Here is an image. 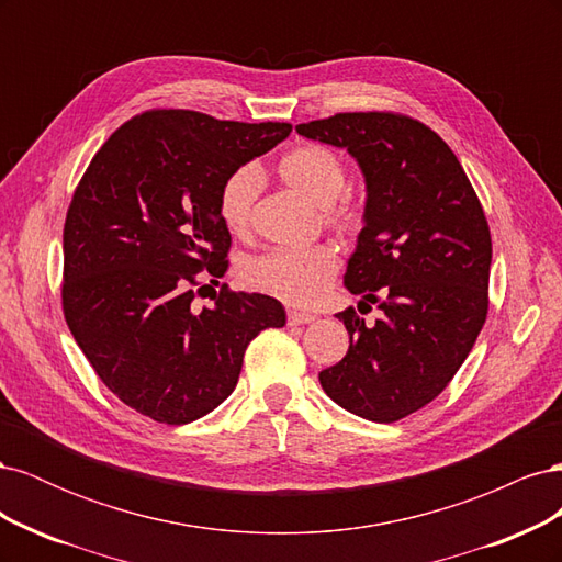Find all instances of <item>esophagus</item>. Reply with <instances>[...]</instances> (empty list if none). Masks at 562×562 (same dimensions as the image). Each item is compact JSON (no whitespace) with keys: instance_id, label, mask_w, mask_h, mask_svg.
Here are the masks:
<instances>
[{"instance_id":"esophagus-1","label":"esophagus","mask_w":562,"mask_h":562,"mask_svg":"<svg viewBox=\"0 0 562 562\" xmlns=\"http://www.w3.org/2000/svg\"><path fill=\"white\" fill-rule=\"evenodd\" d=\"M316 321L314 314H304V312H288V326H307V323Z\"/></svg>"}]
</instances>
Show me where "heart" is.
I'll list each match as a JSON object with an SVG mask.
<instances>
[{
	"label": "heart",
	"mask_w": 562,
	"mask_h": 562,
	"mask_svg": "<svg viewBox=\"0 0 562 562\" xmlns=\"http://www.w3.org/2000/svg\"><path fill=\"white\" fill-rule=\"evenodd\" d=\"M279 176L293 190L323 206V223L337 236L347 241L359 239L366 227V209L342 196L347 168L333 149L316 143L297 145L281 157ZM260 182L258 168L239 166L220 184L215 211L229 234L246 236L250 232ZM337 267V252L326 244L297 250L279 248L246 260L241 267V281L252 291L277 297L291 307H314L328 293Z\"/></svg>",
	"instance_id": "1"
}]
</instances>
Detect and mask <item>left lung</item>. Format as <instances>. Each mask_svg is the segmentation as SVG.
Instances as JSON below:
<instances>
[{"label": "left lung", "instance_id": "obj_1", "mask_svg": "<svg viewBox=\"0 0 562 562\" xmlns=\"http://www.w3.org/2000/svg\"><path fill=\"white\" fill-rule=\"evenodd\" d=\"M347 147L361 164L368 203L345 283L363 295L337 318L349 351L318 380L345 411L391 424L429 405L475 345L490 310L487 217L448 143L401 112H339L297 126Z\"/></svg>", "mask_w": 562, "mask_h": 562}]
</instances>
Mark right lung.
I'll list each match as a JSON object with an SVG mask.
<instances>
[{
    "label": "right lung",
    "mask_w": 562,
    "mask_h": 562,
    "mask_svg": "<svg viewBox=\"0 0 562 562\" xmlns=\"http://www.w3.org/2000/svg\"><path fill=\"white\" fill-rule=\"evenodd\" d=\"M293 131L194 110L135 114L100 147L67 209L63 314L95 375L159 424L211 413L239 382L246 347L283 328L281 302L227 283L232 236L215 211L223 180Z\"/></svg>",
    "instance_id": "1"
}]
</instances>
